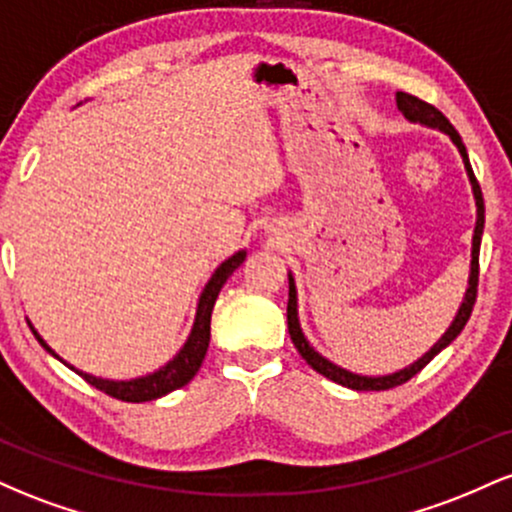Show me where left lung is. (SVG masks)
<instances>
[{"mask_svg": "<svg viewBox=\"0 0 512 512\" xmlns=\"http://www.w3.org/2000/svg\"><path fill=\"white\" fill-rule=\"evenodd\" d=\"M397 108H399V113L407 117L409 122H419V125L440 129V132L448 134V137L452 139V144H455L457 151H460L464 170H467V178H469V182H472L474 202H477V226H474V238H472V267H469V286H467V293H464V301L460 305V310H457L455 320H452V325L448 327V332H445L443 337H440L438 342L431 346V351H426V354L421 356L419 361H414L411 366L397 370V373H390V375H358V373H351V370H346L342 366H337V363L327 361V358L322 354H317L313 346H310L308 339H305V334L301 330V322H298L296 281H293V276L289 274V308H286V320H289V334H291L293 346H296L298 354L305 358V363H308L310 368L317 370L320 375H325V378L334 380V383L351 387V390H366V392L368 390H390V387L407 383V380L414 378V375L419 373V370L424 368L426 363H431L433 356H438L440 351H443L445 346L452 342V339H457V334L464 330L469 315H472L474 301H477L479 248H481V233H484V197H481V187H479L477 178H474V170H472V166H469L467 149H464L462 137L457 134V129L450 125L448 117L440 113L438 108H433L431 103L421 101V98L411 96V93L397 91Z\"/></svg>", "mask_w": 512, "mask_h": 512, "instance_id": "8db88e82", "label": "left lung"}]
</instances>
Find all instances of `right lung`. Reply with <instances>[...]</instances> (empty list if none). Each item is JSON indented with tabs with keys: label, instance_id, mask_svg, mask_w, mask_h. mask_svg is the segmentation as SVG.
<instances>
[{
	"label": "right lung",
	"instance_id": "add662e5",
	"mask_svg": "<svg viewBox=\"0 0 512 512\" xmlns=\"http://www.w3.org/2000/svg\"><path fill=\"white\" fill-rule=\"evenodd\" d=\"M245 255H248V252L238 250L236 255L228 257L226 262H221L219 267H216V272L211 274L209 284L204 286L202 296H199L195 325H192L190 337H187L185 346H182L178 354L173 356V361H168L163 368H158V370H154V373L142 375V378H134V380H105V378H96V375H88V373H84V370H76L74 366H69V363L67 366L76 370V373H79L88 385H93L96 390L105 392V395L122 399V402H151V399H158V397L168 395V392L178 390V387H182V385H187L192 378H195L199 366H202L204 356H207L209 337H211V310H214V303H216V298H219L221 286L226 284L228 276H231L240 267V264H243ZM28 325H31V322H28ZM31 330L35 334V339L43 344V349H48L52 356L60 358L48 344L43 342V337L35 332L33 325H31Z\"/></svg>",
	"mask_w": 512,
	"mask_h": 512
}]
</instances>
